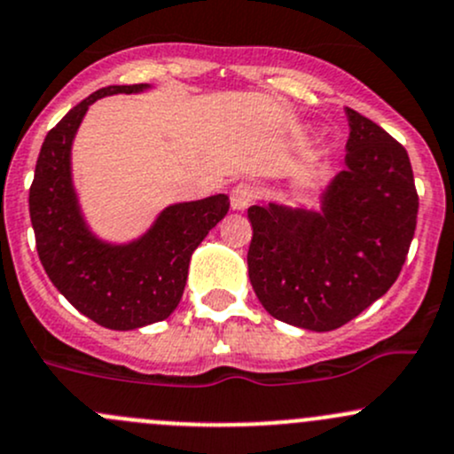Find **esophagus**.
Returning a JSON list of instances; mask_svg holds the SVG:
<instances>
[{
  "instance_id": "esophagus-1",
  "label": "esophagus",
  "mask_w": 454,
  "mask_h": 454,
  "mask_svg": "<svg viewBox=\"0 0 454 454\" xmlns=\"http://www.w3.org/2000/svg\"><path fill=\"white\" fill-rule=\"evenodd\" d=\"M254 200H256V189L250 187V184H246V183L237 184L231 193V204L235 211H243V208L250 207Z\"/></svg>"
}]
</instances>
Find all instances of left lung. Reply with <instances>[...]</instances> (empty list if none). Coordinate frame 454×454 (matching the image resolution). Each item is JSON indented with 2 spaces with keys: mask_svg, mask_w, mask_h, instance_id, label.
<instances>
[{
  "mask_svg": "<svg viewBox=\"0 0 454 454\" xmlns=\"http://www.w3.org/2000/svg\"><path fill=\"white\" fill-rule=\"evenodd\" d=\"M346 169L324 193V211L278 204L247 208V274L271 317L335 331L398 278L418 223L409 154L379 123L346 108Z\"/></svg>",
  "mask_w": 454,
  "mask_h": 454,
  "instance_id": "1",
  "label": "left lung"
}]
</instances>
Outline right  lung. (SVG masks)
I'll list each match as a JSON object with an SVG mask.
<instances>
[{
  "instance_id": "obj_1",
  "label": "right lung",
  "mask_w": 454,
  "mask_h": 454,
  "mask_svg": "<svg viewBox=\"0 0 454 454\" xmlns=\"http://www.w3.org/2000/svg\"><path fill=\"white\" fill-rule=\"evenodd\" d=\"M145 87L117 84L75 104L47 132L30 187L36 252L47 276L80 313L113 331H132L174 313L187 285L191 254L231 208L223 193L174 204L145 237L128 246H108L90 235L71 184V141L95 99Z\"/></svg>"
}]
</instances>
